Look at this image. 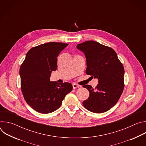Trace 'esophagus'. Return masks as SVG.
Listing matches in <instances>:
<instances>
[{"label":"esophagus","instance_id":"esophagus-1","mask_svg":"<svg viewBox=\"0 0 146 146\" xmlns=\"http://www.w3.org/2000/svg\"><path fill=\"white\" fill-rule=\"evenodd\" d=\"M78 87H79V86L77 84H73V89H76V88H78Z\"/></svg>","mask_w":146,"mask_h":146}]
</instances>
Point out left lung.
<instances>
[{"instance_id":"obj_1","label":"left lung","mask_w":146,"mask_h":146,"mask_svg":"<svg viewBox=\"0 0 146 146\" xmlns=\"http://www.w3.org/2000/svg\"><path fill=\"white\" fill-rule=\"evenodd\" d=\"M77 48L86 57V74L99 81L95 88L90 85L82 86L90 92L89 98L82 102L83 106L95 113L107 111L117 103L123 92V65L113 48L96 41H86L77 44Z\"/></svg>"}]
</instances>
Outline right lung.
I'll return each mask as SVG.
<instances>
[{
	"label": "right lung",
	"instance_id": "1",
	"mask_svg": "<svg viewBox=\"0 0 146 146\" xmlns=\"http://www.w3.org/2000/svg\"><path fill=\"white\" fill-rule=\"evenodd\" d=\"M68 44L50 42L31 48L21 65V89L24 99L36 111L48 114L57 110L72 91L69 82L50 81L57 68V57Z\"/></svg>",
	"mask_w": 146,
	"mask_h": 146
}]
</instances>
